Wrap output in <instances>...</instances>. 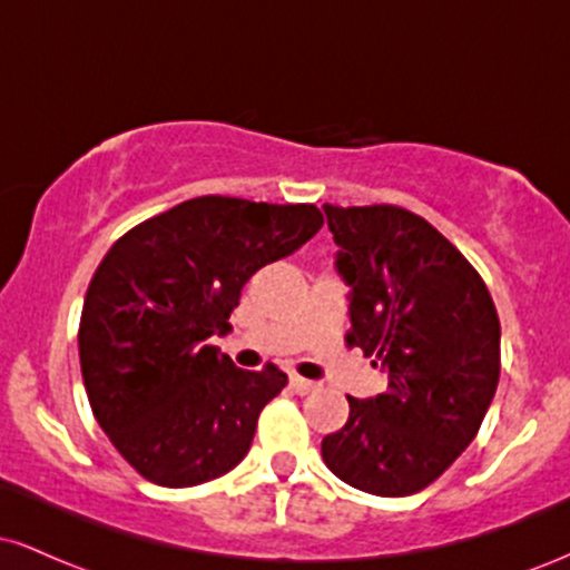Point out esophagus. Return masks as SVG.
<instances>
[{
  "label": "esophagus",
  "mask_w": 570,
  "mask_h": 570,
  "mask_svg": "<svg viewBox=\"0 0 570 570\" xmlns=\"http://www.w3.org/2000/svg\"><path fill=\"white\" fill-rule=\"evenodd\" d=\"M289 385H292L294 391H297V394H311V391L316 389V383L307 381V377H299V375H292L289 377Z\"/></svg>",
  "instance_id": "esophagus-1"
}]
</instances>
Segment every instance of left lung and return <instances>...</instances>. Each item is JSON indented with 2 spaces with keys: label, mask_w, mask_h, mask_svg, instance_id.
<instances>
[{
  "label": "left lung",
  "mask_w": 570,
  "mask_h": 570,
  "mask_svg": "<svg viewBox=\"0 0 570 570\" xmlns=\"http://www.w3.org/2000/svg\"><path fill=\"white\" fill-rule=\"evenodd\" d=\"M324 214L351 286L345 343L389 375L375 399L348 396L324 463L364 493L412 495L482 426L501 375L499 313L474 265L417 214L389 203Z\"/></svg>",
  "instance_id": "1"
}]
</instances>
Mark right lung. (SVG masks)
I'll return each instance as SVG.
<instances>
[{"label": "right lung", "instance_id": "add662e5", "mask_svg": "<svg viewBox=\"0 0 570 570\" xmlns=\"http://www.w3.org/2000/svg\"><path fill=\"white\" fill-rule=\"evenodd\" d=\"M313 203L203 195L117 238L85 294L80 367L90 410L130 466L163 488L217 480L244 461L276 364L238 370L206 340L230 330L259 267L322 230Z\"/></svg>", "mask_w": 570, "mask_h": 570}]
</instances>
